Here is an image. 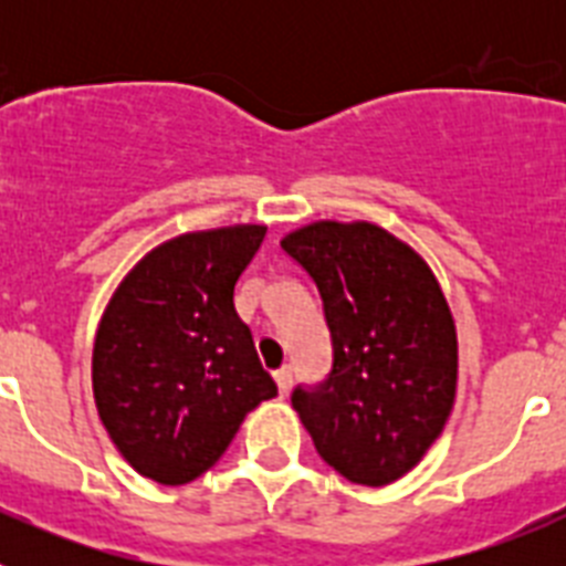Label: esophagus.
I'll use <instances>...</instances> for the list:
<instances>
[{
	"label": "esophagus",
	"instance_id": "1",
	"mask_svg": "<svg viewBox=\"0 0 566 566\" xmlns=\"http://www.w3.org/2000/svg\"><path fill=\"white\" fill-rule=\"evenodd\" d=\"M274 382H277L280 397H286V394L292 391V368H280V371H274Z\"/></svg>",
	"mask_w": 566,
	"mask_h": 566
}]
</instances>
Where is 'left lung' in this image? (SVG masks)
Instances as JSON below:
<instances>
[{"label":"left lung","mask_w":566,"mask_h":566,"mask_svg":"<svg viewBox=\"0 0 566 566\" xmlns=\"http://www.w3.org/2000/svg\"><path fill=\"white\" fill-rule=\"evenodd\" d=\"M312 274L332 332V374L294 388L317 453L354 484L402 479L457 399V323L431 266L368 221H314L280 240Z\"/></svg>","instance_id":"1"}]
</instances>
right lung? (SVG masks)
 <instances>
[{
    "label": "right lung",
    "mask_w": 566,
    "mask_h": 566,
    "mask_svg": "<svg viewBox=\"0 0 566 566\" xmlns=\"http://www.w3.org/2000/svg\"><path fill=\"white\" fill-rule=\"evenodd\" d=\"M263 223L178 234L118 283L93 343V397L109 439L142 476L187 484L277 385L234 312V283Z\"/></svg>",
    "instance_id": "add662e5"
}]
</instances>
